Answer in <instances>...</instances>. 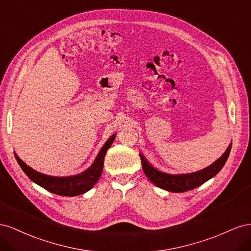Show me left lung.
<instances>
[{"mask_svg": "<svg viewBox=\"0 0 251 251\" xmlns=\"http://www.w3.org/2000/svg\"><path fill=\"white\" fill-rule=\"evenodd\" d=\"M230 150L231 143L225 151V153L218 160L207 166V168L195 173L180 175H172L159 171L154 168L142 154H139V156L141 158L142 170L151 182H153L156 186L165 189V191L172 193H183L198 187L202 185L204 182L215 177L226 163L230 153Z\"/></svg>", "mask_w": 251, "mask_h": 251, "instance_id": "1", "label": "left lung"}]
</instances>
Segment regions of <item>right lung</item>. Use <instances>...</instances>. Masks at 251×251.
<instances>
[{"label": "right lung", "instance_id": "1", "mask_svg": "<svg viewBox=\"0 0 251 251\" xmlns=\"http://www.w3.org/2000/svg\"><path fill=\"white\" fill-rule=\"evenodd\" d=\"M115 136H116L115 134L112 135L111 137L107 140V142L103 144L93 164L91 165L88 170L78 175H74V176H68V177L48 176V175L36 172L32 168H30V166L23 161L16 153H14V157H16L18 163L21 166V169L24 171V173L30 178V180L33 181L34 183L39 184L45 189H47V191L50 193L56 194L59 196L74 197V196L82 195L87 193L88 191H90V189L95 185L98 179L100 178L102 169H103L104 156L107 154V151L112 146L114 139H115Z\"/></svg>", "mask_w": 251, "mask_h": 251}]
</instances>
